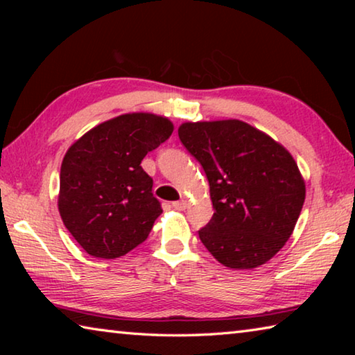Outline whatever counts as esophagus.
Instances as JSON below:
<instances>
[{
    "mask_svg": "<svg viewBox=\"0 0 355 355\" xmlns=\"http://www.w3.org/2000/svg\"><path fill=\"white\" fill-rule=\"evenodd\" d=\"M186 205H188V203H186V200H178V202H173L172 203V207L175 208V209H178V211H183V209L186 208Z\"/></svg>",
    "mask_w": 355,
    "mask_h": 355,
    "instance_id": "obj_1",
    "label": "esophagus"
}]
</instances>
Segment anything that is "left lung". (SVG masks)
Returning <instances> with one entry per match:
<instances>
[{"label": "left lung", "instance_id": "8db88e82", "mask_svg": "<svg viewBox=\"0 0 355 355\" xmlns=\"http://www.w3.org/2000/svg\"><path fill=\"white\" fill-rule=\"evenodd\" d=\"M209 183L214 214L199 238L232 269L264 264L291 236L305 183L288 150L241 120L188 122L178 128Z\"/></svg>", "mask_w": 355, "mask_h": 355}]
</instances>
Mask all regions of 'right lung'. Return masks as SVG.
I'll return each instance as SVG.
<instances>
[{"label":"right lung","mask_w":355,"mask_h":355,"mask_svg":"<svg viewBox=\"0 0 355 355\" xmlns=\"http://www.w3.org/2000/svg\"><path fill=\"white\" fill-rule=\"evenodd\" d=\"M172 131L166 117L123 114L97 125L67 150L58 207L64 225L89 255L110 260L146 241L163 208L141 161Z\"/></svg>","instance_id":"obj_1"}]
</instances>
